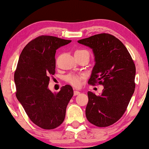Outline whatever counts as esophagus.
Listing matches in <instances>:
<instances>
[{
  "label": "esophagus",
  "mask_w": 149,
  "mask_h": 149,
  "mask_svg": "<svg viewBox=\"0 0 149 149\" xmlns=\"http://www.w3.org/2000/svg\"><path fill=\"white\" fill-rule=\"evenodd\" d=\"M80 94V92L78 91V90H75L74 92H73V95H75V96H76V95H78Z\"/></svg>",
  "instance_id": "esophagus-1"
}]
</instances>
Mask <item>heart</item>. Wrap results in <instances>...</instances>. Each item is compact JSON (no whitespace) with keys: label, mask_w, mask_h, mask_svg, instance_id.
<instances>
[{"label":"heart","mask_w":149,"mask_h":149,"mask_svg":"<svg viewBox=\"0 0 149 149\" xmlns=\"http://www.w3.org/2000/svg\"><path fill=\"white\" fill-rule=\"evenodd\" d=\"M83 53H86V54H89L88 51L85 50V49H77L75 52V54H83ZM83 78H84V75H77L70 73L65 77V80L73 86L78 87L80 85V80Z\"/></svg>","instance_id":"heart-1"}]
</instances>
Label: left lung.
<instances>
[{
    "label": "left lung",
    "instance_id": "8db88e82",
    "mask_svg": "<svg viewBox=\"0 0 149 149\" xmlns=\"http://www.w3.org/2000/svg\"><path fill=\"white\" fill-rule=\"evenodd\" d=\"M78 42L90 47L95 55L88 83L104 86L100 95L88 92L86 118L97 127H108L117 122L127 109L134 92L135 64L123 43L111 34H97Z\"/></svg>",
    "mask_w": 149,
    "mask_h": 149
}]
</instances>
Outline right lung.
<instances>
[{"label":"right lung","mask_w":149,"mask_h":149,"mask_svg":"<svg viewBox=\"0 0 149 149\" xmlns=\"http://www.w3.org/2000/svg\"><path fill=\"white\" fill-rule=\"evenodd\" d=\"M71 42L40 36L29 42L19 56L14 76L16 97L31 120L42 129H54L62 123L73 95L69 85L57 93L48 89L49 77L55 73L56 50Z\"/></svg>","instance_id":"add662e5"}]
</instances>
